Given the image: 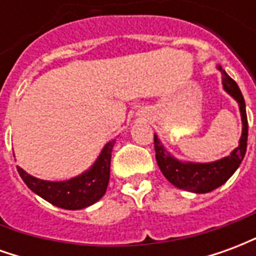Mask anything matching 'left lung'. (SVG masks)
<instances>
[{"mask_svg": "<svg viewBox=\"0 0 256 256\" xmlns=\"http://www.w3.org/2000/svg\"><path fill=\"white\" fill-rule=\"evenodd\" d=\"M218 70L222 74L224 89L238 102L240 112H242V134L240 144L236 150L229 156H226L220 160L212 162V163H184V162L174 159L168 152H166L156 136L154 138L156 162L163 176L174 186L188 190V192L207 193L224 185L233 176L237 167L242 164V160L244 159L246 150H247L248 120L247 112H246V101L236 82L225 72V70L220 66H218Z\"/></svg>", "mask_w": 256, "mask_h": 256, "instance_id": "left-lung-1", "label": "left lung"}]
</instances>
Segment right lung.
<instances>
[{"instance_id": "obj_1", "label": "right lung", "mask_w": 256, "mask_h": 256, "mask_svg": "<svg viewBox=\"0 0 256 256\" xmlns=\"http://www.w3.org/2000/svg\"><path fill=\"white\" fill-rule=\"evenodd\" d=\"M115 140L110 141L101 150L98 159L88 172L68 181L52 182L32 177L18 166L20 177L34 193L46 202L66 210H80L98 202L110 182L111 154Z\"/></svg>"}]
</instances>
